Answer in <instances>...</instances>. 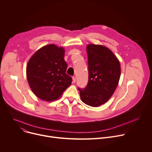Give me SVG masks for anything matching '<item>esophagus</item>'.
<instances>
[{"label":"esophagus","mask_w":152,"mask_h":152,"mask_svg":"<svg viewBox=\"0 0 152 152\" xmlns=\"http://www.w3.org/2000/svg\"><path fill=\"white\" fill-rule=\"evenodd\" d=\"M72 79H73V83H75L76 82V77L75 76H73V77H72Z\"/></svg>","instance_id":"1"}]
</instances>
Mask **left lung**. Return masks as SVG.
<instances>
[{"label": "left lung", "mask_w": 152, "mask_h": 152, "mask_svg": "<svg viewBox=\"0 0 152 152\" xmlns=\"http://www.w3.org/2000/svg\"><path fill=\"white\" fill-rule=\"evenodd\" d=\"M89 81L85 89H78L81 99L93 107L106 103L114 94L121 76V65L108 47L90 44L86 46Z\"/></svg>", "instance_id": "8db88e82"}]
</instances>
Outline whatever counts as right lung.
<instances>
[{"label": "right lung", "mask_w": 152, "mask_h": 152, "mask_svg": "<svg viewBox=\"0 0 152 152\" xmlns=\"http://www.w3.org/2000/svg\"><path fill=\"white\" fill-rule=\"evenodd\" d=\"M65 53L63 47L48 44L29 58L26 66L28 82L40 99L47 102L57 100L71 84L72 78L66 73Z\"/></svg>", "instance_id": "add662e5"}]
</instances>
